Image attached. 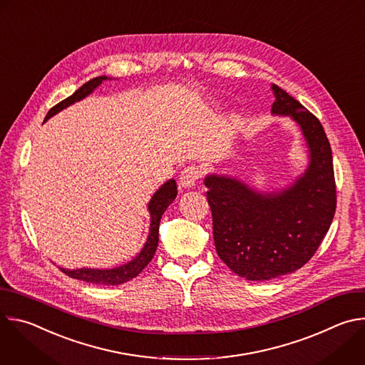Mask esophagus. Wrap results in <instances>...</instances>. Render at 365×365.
Masks as SVG:
<instances>
[{
  "label": "esophagus",
  "mask_w": 365,
  "mask_h": 365,
  "mask_svg": "<svg viewBox=\"0 0 365 365\" xmlns=\"http://www.w3.org/2000/svg\"><path fill=\"white\" fill-rule=\"evenodd\" d=\"M200 175H202V170L197 166L190 165L182 170V173L179 176V185L182 187H193V185L200 178Z\"/></svg>",
  "instance_id": "esophagus-1"
}]
</instances>
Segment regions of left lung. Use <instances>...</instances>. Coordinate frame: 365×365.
Segmentation results:
<instances>
[{"label": "left lung", "mask_w": 365, "mask_h": 365, "mask_svg": "<svg viewBox=\"0 0 365 365\" xmlns=\"http://www.w3.org/2000/svg\"><path fill=\"white\" fill-rule=\"evenodd\" d=\"M272 113L293 118L309 147V166L289 187L262 193L245 183L210 175L215 248L247 280H270L303 267L327 235L336 207L332 150L321 121L277 85Z\"/></svg>", "instance_id": "left-lung-1"}]
</instances>
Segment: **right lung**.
<instances>
[{
	"mask_svg": "<svg viewBox=\"0 0 365 365\" xmlns=\"http://www.w3.org/2000/svg\"><path fill=\"white\" fill-rule=\"evenodd\" d=\"M107 79H108L107 76H98V78H93V79L88 81L86 83H83L73 95L63 99L62 102L58 103V106L51 108L47 113L44 121H47L50 117H53L55 114H58L63 108L72 106L73 102H78V101L83 99L85 96H88L96 86H99L102 83V81H107ZM176 195H178V186H176L175 179L168 180L158 192L153 195L151 200L148 202V212H150L151 218H150V232H148L147 241H145L143 250L127 264H123L120 267L110 269V270H96V269L68 270V269H63V267H59V269L66 276H69L72 279L82 280V282H86V283L106 284V286L123 284V283L137 277L143 272V269L151 262V258H153L155 250H158V245H159V225H160L162 215L168 210V206L175 200Z\"/></svg>",
	"mask_w": 365,
	"mask_h": 365,
	"instance_id": "add662e5",
	"label": "right lung"
}]
</instances>
